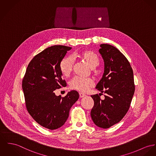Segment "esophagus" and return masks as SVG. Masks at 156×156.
<instances>
[{
  "label": "esophagus",
  "instance_id": "esophagus-1",
  "mask_svg": "<svg viewBox=\"0 0 156 156\" xmlns=\"http://www.w3.org/2000/svg\"><path fill=\"white\" fill-rule=\"evenodd\" d=\"M79 94H80V98H83L85 96H86V95L84 94V93H80Z\"/></svg>",
  "mask_w": 156,
  "mask_h": 156
}]
</instances>
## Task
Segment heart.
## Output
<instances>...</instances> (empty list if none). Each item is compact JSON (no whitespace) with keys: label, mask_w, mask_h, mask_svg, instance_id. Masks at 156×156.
Wrapping results in <instances>:
<instances>
[{"label":"heart","mask_w":156,"mask_h":156,"mask_svg":"<svg viewBox=\"0 0 156 156\" xmlns=\"http://www.w3.org/2000/svg\"><path fill=\"white\" fill-rule=\"evenodd\" d=\"M73 58H78L84 62L91 68H94L100 63V59L96 53L91 50H84L73 55ZM73 60L72 57L68 56L63 58L59 63V69L62 74L68 77L72 72ZM94 85L93 80L90 78H80L75 76L70 81L69 85L71 90L80 92H86Z\"/></svg>","instance_id":"heart-1"}]
</instances>
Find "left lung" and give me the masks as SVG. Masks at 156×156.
Listing matches in <instances>:
<instances>
[{"instance_id": "1", "label": "left lung", "mask_w": 156, "mask_h": 156, "mask_svg": "<svg viewBox=\"0 0 156 156\" xmlns=\"http://www.w3.org/2000/svg\"><path fill=\"white\" fill-rule=\"evenodd\" d=\"M100 47L105 70L96 88L106 95L104 100L100 94L91 96L94 102L91 116L97 126L107 129L119 123L128 112L135 84L132 67L126 58L112 45L101 44Z\"/></svg>"}]
</instances>
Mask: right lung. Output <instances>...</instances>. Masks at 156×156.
I'll use <instances>...</instances> for the list:
<instances>
[{"label":"right lung","mask_w":156,"mask_h":156,"mask_svg":"<svg viewBox=\"0 0 156 156\" xmlns=\"http://www.w3.org/2000/svg\"><path fill=\"white\" fill-rule=\"evenodd\" d=\"M71 48L55 45L44 49L29 63L22 87L28 112L41 126L54 130L64 125L70 108L79 98L72 90L65 97L54 91L66 86L62 78L59 63Z\"/></svg>","instance_id":"1"}]
</instances>
